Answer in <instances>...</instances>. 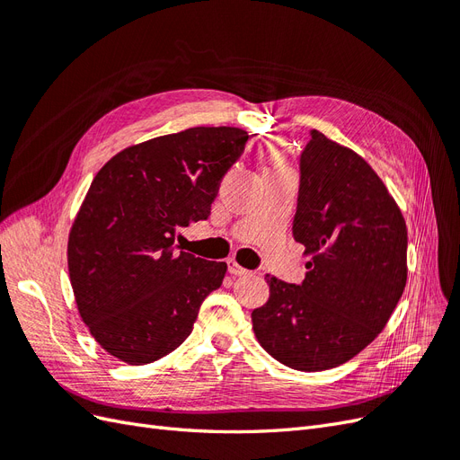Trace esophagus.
Here are the masks:
<instances>
[{"instance_id": "esophagus-1", "label": "esophagus", "mask_w": 460, "mask_h": 460, "mask_svg": "<svg viewBox=\"0 0 460 460\" xmlns=\"http://www.w3.org/2000/svg\"><path fill=\"white\" fill-rule=\"evenodd\" d=\"M228 272L234 274V276H247V274H249V270L243 269V267H240V264L235 262L234 259L228 261Z\"/></svg>"}]
</instances>
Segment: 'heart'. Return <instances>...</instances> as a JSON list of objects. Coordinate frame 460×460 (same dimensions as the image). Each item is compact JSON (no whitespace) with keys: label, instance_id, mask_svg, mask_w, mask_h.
Wrapping results in <instances>:
<instances>
[{"label":"heart","instance_id":"heart-1","mask_svg":"<svg viewBox=\"0 0 460 460\" xmlns=\"http://www.w3.org/2000/svg\"><path fill=\"white\" fill-rule=\"evenodd\" d=\"M276 155H280V151H276Z\"/></svg>","mask_w":460,"mask_h":460}]
</instances>
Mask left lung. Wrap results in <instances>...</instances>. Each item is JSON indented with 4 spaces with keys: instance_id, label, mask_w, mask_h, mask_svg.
Here are the masks:
<instances>
[{
    "instance_id": "8db88e82",
    "label": "left lung",
    "mask_w": 460,
    "mask_h": 460,
    "mask_svg": "<svg viewBox=\"0 0 460 460\" xmlns=\"http://www.w3.org/2000/svg\"><path fill=\"white\" fill-rule=\"evenodd\" d=\"M299 166L294 238L309 270L299 286L267 274L270 296L252 320L270 357L320 372L385 328L407 284V225L372 166L323 132H311Z\"/></svg>"
}]
</instances>
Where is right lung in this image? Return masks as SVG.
I'll return each instance as SVG.
<instances>
[{
    "mask_svg": "<svg viewBox=\"0 0 460 460\" xmlns=\"http://www.w3.org/2000/svg\"><path fill=\"white\" fill-rule=\"evenodd\" d=\"M247 137L234 127L188 128L122 149L95 174L68 234V276L93 340L122 363L174 351L225 280L226 262L178 253L174 240L211 215Z\"/></svg>",
    "mask_w": 460,
    "mask_h": 460,
    "instance_id": "add662e5",
    "label": "right lung"
}]
</instances>
